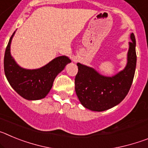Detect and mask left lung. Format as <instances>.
<instances>
[{
    "label": "left lung",
    "mask_w": 148,
    "mask_h": 148,
    "mask_svg": "<svg viewBox=\"0 0 148 148\" xmlns=\"http://www.w3.org/2000/svg\"><path fill=\"white\" fill-rule=\"evenodd\" d=\"M130 38L127 66L114 76H103L92 68L77 64L78 71L75 78V90L84 108L99 112L107 110L119 104L127 95L136 66L134 34L131 33Z\"/></svg>",
    "instance_id": "left-lung-1"
}]
</instances>
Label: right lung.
Wrapping results in <instances>:
<instances>
[{
  "label": "right lung",
  "mask_w": 148,
  "mask_h": 148,
  "mask_svg": "<svg viewBox=\"0 0 148 148\" xmlns=\"http://www.w3.org/2000/svg\"><path fill=\"white\" fill-rule=\"evenodd\" d=\"M12 34L5 50L3 66L8 82L21 96L27 100L44 99L53 87V82L70 60L59 56L37 70H26L18 66L10 54Z\"/></svg>",
  "instance_id": "right-lung-1"
}]
</instances>
